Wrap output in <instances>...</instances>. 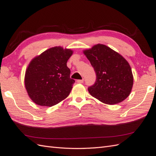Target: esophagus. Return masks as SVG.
<instances>
[{
  "label": "esophagus",
  "mask_w": 156,
  "mask_h": 156,
  "mask_svg": "<svg viewBox=\"0 0 156 156\" xmlns=\"http://www.w3.org/2000/svg\"><path fill=\"white\" fill-rule=\"evenodd\" d=\"M77 82H78V83H83V82H84V79L82 78V80H78Z\"/></svg>",
  "instance_id": "1"
}]
</instances>
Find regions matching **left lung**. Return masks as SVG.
Listing matches in <instances>:
<instances>
[{
    "label": "left lung",
    "mask_w": 156,
    "mask_h": 156,
    "mask_svg": "<svg viewBox=\"0 0 156 156\" xmlns=\"http://www.w3.org/2000/svg\"><path fill=\"white\" fill-rule=\"evenodd\" d=\"M94 68L96 80L88 87L93 97L104 104L114 105L129 95L133 83L131 67L124 57L104 44L84 50Z\"/></svg>",
    "instance_id": "obj_1"
}]
</instances>
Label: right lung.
Listing matches in <instances>:
<instances>
[{
  "label": "right lung",
  "mask_w": 156,
  "mask_h": 156,
  "mask_svg": "<svg viewBox=\"0 0 156 156\" xmlns=\"http://www.w3.org/2000/svg\"><path fill=\"white\" fill-rule=\"evenodd\" d=\"M73 51L55 46L32 59L26 70L24 84L28 94L39 106L51 107L70 94L75 80L66 63Z\"/></svg>",
  "instance_id": "add662e5"
}]
</instances>
